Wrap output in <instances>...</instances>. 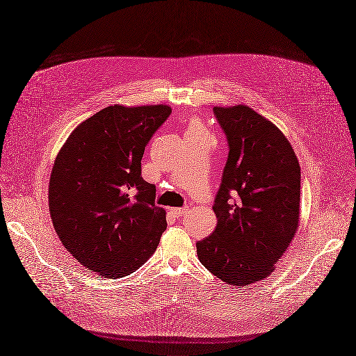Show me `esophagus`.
<instances>
[{"mask_svg":"<svg viewBox=\"0 0 356 356\" xmlns=\"http://www.w3.org/2000/svg\"><path fill=\"white\" fill-rule=\"evenodd\" d=\"M169 211H171L177 217H181V216H184L185 213L188 211V207H174V209H171Z\"/></svg>","mask_w":356,"mask_h":356,"instance_id":"1","label":"esophagus"}]
</instances>
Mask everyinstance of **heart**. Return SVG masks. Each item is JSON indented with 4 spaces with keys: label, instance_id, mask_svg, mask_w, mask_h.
<instances>
[{
    "label": "heart",
    "instance_id": "b5f03b06",
    "mask_svg": "<svg viewBox=\"0 0 356 356\" xmlns=\"http://www.w3.org/2000/svg\"><path fill=\"white\" fill-rule=\"evenodd\" d=\"M185 136H193V138H207L206 130L201 127L200 123L197 122H191L188 129L185 130Z\"/></svg>",
    "mask_w": 356,
    "mask_h": 356
}]
</instances>
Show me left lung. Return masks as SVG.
Listing matches in <instances>:
<instances>
[{"label":"left lung","instance_id":"left-lung-1","mask_svg":"<svg viewBox=\"0 0 356 356\" xmlns=\"http://www.w3.org/2000/svg\"><path fill=\"white\" fill-rule=\"evenodd\" d=\"M229 156L214 198L216 230L197 242L213 275L242 289L268 277L300 218V165L281 130L246 106L214 107Z\"/></svg>","mask_w":356,"mask_h":356}]
</instances>
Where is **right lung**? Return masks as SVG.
<instances>
[{"mask_svg": "<svg viewBox=\"0 0 356 356\" xmlns=\"http://www.w3.org/2000/svg\"><path fill=\"white\" fill-rule=\"evenodd\" d=\"M168 106H110L82 122L56 156L49 210L62 245L92 273L123 278L159 245L165 210L142 178L145 147Z\"/></svg>", "mask_w": 356, "mask_h": 356, "instance_id": "obj_1", "label": "right lung"}]
</instances>
